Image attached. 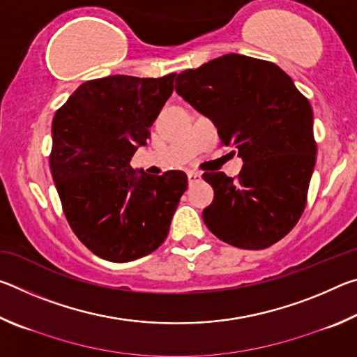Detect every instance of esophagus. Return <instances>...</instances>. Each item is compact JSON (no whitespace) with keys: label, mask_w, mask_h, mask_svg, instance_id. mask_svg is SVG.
<instances>
[{"label":"esophagus","mask_w":357,"mask_h":357,"mask_svg":"<svg viewBox=\"0 0 357 357\" xmlns=\"http://www.w3.org/2000/svg\"><path fill=\"white\" fill-rule=\"evenodd\" d=\"M187 179H189V184H195L202 181V173L198 172H187Z\"/></svg>","instance_id":"1"}]
</instances>
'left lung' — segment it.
I'll use <instances>...</instances> for the list:
<instances>
[{"label": "left lung", "instance_id": "1", "mask_svg": "<svg viewBox=\"0 0 357 357\" xmlns=\"http://www.w3.org/2000/svg\"><path fill=\"white\" fill-rule=\"evenodd\" d=\"M176 93L213 121L225 146L243 157L238 178L209 172L214 200L203 211L211 233L259 250L291 231L304 213L317 160L313 112L279 66L228 53L181 72Z\"/></svg>", "mask_w": 357, "mask_h": 357}]
</instances>
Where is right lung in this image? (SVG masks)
<instances>
[{
	"label": "right lung",
	"instance_id": "right-lung-1",
	"mask_svg": "<svg viewBox=\"0 0 357 357\" xmlns=\"http://www.w3.org/2000/svg\"><path fill=\"white\" fill-rule=\"evenodd\" d=\"M174 77L84 82L53 118L50 170L64 215L75 236L107 261H132L162 245L187 189L183 172L149 176L130 167Z\"/></svg>",
	"mask_w": 357,
	"mask_h": 357
}]
</instances>
